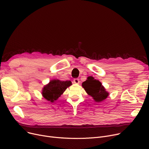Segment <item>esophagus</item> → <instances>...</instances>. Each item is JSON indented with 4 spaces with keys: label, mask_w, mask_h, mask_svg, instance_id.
Wrapping results in <instances>:
<instances>
[{
    "label": "esophagus",
    "mask_w": 149,
    "mask_h": 149,
    "mask_svg": "<svg viewBox=\"0 0 149 149\" xmlns=\"http://www.w3.org/2000/svg\"><path fill=\"white\" fill-rule=\"evenodd\" d=\"M74 83L75 84H79V83H80V80H79V79H75L74 80Z\"/></svg>",
    "instance_id": "34e87169"
}]
</instances>
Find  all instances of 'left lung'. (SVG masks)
<instances>
[{
	"instance_id": "obj_1",
	"label": "left lung",
	"mask_w": 149,
	"mask_h": 149,
	"mask_svg": "<svg viewBox=\"0 0 149 149\" xmlns=\"http://www.w3.org/2000/svg\"><path fill=\"white\" fill-rule=\"evenodd\" d=\"M82 87L97 103L102 102L109 95V93L101 83L92 76L88 77L87 80L82 83Z\"/></svg>"
}]
</instances>
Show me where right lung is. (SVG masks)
Returning <instances> with one entry per match:
<instances>
[{"label": "right lung", "mask_w": 149, "mask_h": 149, "mask_svg": "<svg viewBox=\"0 0 149 149\" xmlns=\"http://www.w3.org/2000/svg\"><path fill=\"white\" fill-rule=\"evenodd\" d=\"M71 85L72 82L70 81H65L58 79L51 80L48 84L44 86L42 91V95L46 100L53 103Z\"/></svg>", "instance_id": "obj_1"}]
</instances>
